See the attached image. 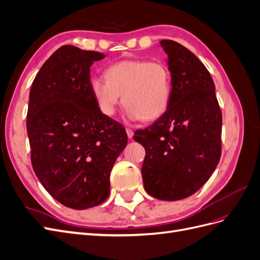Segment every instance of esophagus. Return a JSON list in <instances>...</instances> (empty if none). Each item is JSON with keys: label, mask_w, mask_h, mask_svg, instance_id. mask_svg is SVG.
I'll return each instance as SVG.
<instances>
[{"label": "esophagus", "mask_w": 260, "mask_h": 260, "mask_svg": "<svg viewBox=\"0 0 260 260\" xmlns=\"http://www.w3.org/2000/svg\"><path fill=\"white\" fill-rule=\"evenodd\" d=\"M125 132H127V136L129 139H132L133 138V130L130 129V128H127L125 129Z\"/></svg>", "instance_id": "obj_1"}]
</instances>
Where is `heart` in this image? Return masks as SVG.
<instances>
[{"instance_id":"b5f03b06","label":"heart","mask_w":260,"mask_h":260,"mask_svg":"<svg viewBox=\"0 0 260 260\" xmlns=\"http://www.w3.org/2000/svg\"><path fill=\"white\" fill-rule=\"evenodd\" d=\"M104 76L105 79L90 80L91 94L103 115H115L121 95L125 116L130 120H155L167 112L172 96V78L165 62L120 60L108 66Z\"/></svg>"}]
</instances>
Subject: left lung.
I'll return each mask as SVG.
<instances>
[{
	"instance_id": "left-lung-1",
	"label": "left lung",
	"mask_w": 260,
	"mask_h": 260,
	"mask_svg": "<svg viewBox=\"0 0 260 260\" xmlns=\"http://www.w3.org/2000/svg\"><path fill=\"white\" fill-rule=\"evenodd\" d=\"M172 78L170 105L135 133L145 148V191L161 201L188 198L207 182L221 156L222 115L207 68L185 46L161 40Z\"/></svg>"
}]
</instances>
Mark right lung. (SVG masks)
Here are the masks:
<instances>
[{
  "mask_svg": "<svg viewBox=\"0 0 260 260\" xmlns=\"http://www.w3.org/2000/svg\"><path fill=\"white\" fill-rule=\"evenodd\" d=\"M104 57L61 46L39 70L29 94L35 174L51 196L73 209L108 198L112 168L128 142L124 128L100 112L90 91V67Z\"/></svg>",
  "mask_w": 260,
  "mask_h": 260,
  "instance_id": "1",
  "label": "right lung"
}]
</instances>
